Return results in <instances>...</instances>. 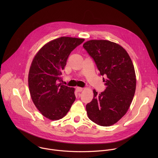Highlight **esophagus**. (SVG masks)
<instances>
[{"instance_id": "obj_1", "label": "esophagus", "mask_w": 158, "mask_h": 158, "mask_svg": "<svg viewBox=\"0 0 158 158\" xmlns=\"http://www.w3.org/2000/svg\"><path fill=\"white\" fill-rule=\"evenodd\" d=\"M82 89H83L82 87H76V90H77V92H81L82 91Z\"/></svg>"}]
</instances>
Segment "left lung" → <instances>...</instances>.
<instances>
[{
	"label": "left lung",
	"mask_w": 158,
	"mask_h": 158,
	"mask_svg": "<svg viewBox=\"0 0 158 158\" xmlns=\"http://www.w3.org/2000/svg\"><path fill=\"white\" fill-rule=\"evenodd\" d=\"M84 48L94 60L106 89L99 94L93 90L92 101L86 105L89 119L110 126L127 112L136 91V78L132 62L119 44L107 40H90Z\"/></svg>",
	"instance_id": "left-lung-1"
}]
</instances>
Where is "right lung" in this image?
<instances>
[{
  "instance_id": "obj_1",
  "label": "right lung",
  "mask_w": 158,
  "mask_h": 158,
  "mask_svg": "<svg viewBox=\"0 0 158 158\" xmlns=\"http://www.w3.org/2000/svg\"><path fill=\"white\" fill-rule=\"evenodd\" d=\"M84 39L61 37L43 46L34 56L28 76L31 99L42 115L57 121L75 101V89L58 83L71 52Z\"/></svg>"
}]
</instances>
